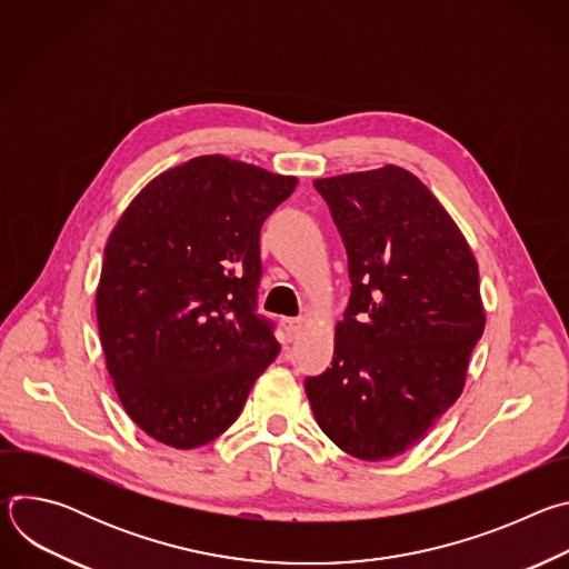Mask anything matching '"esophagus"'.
<instances>
[{
	"label": "esophagus",
	"mask_w": 569,
	"mask_h": 569,
	"mask_svg": "<svg viewBox=\"0 0 569 569\" xmlns=\"http://www.w3.org/2000/svg\"><path fill=\"white\" fill-rule=\"evenodd\" d=\"M283 329H286L288 340L292 342V340L299 338V333H301V329H303V319H301V317H286V319H283Z\"/></svg>",
	"instance_id": "obj_1"
}]
</instances>
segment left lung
Listing matches in <instances>:
<instances>
[{
    "label": "left lung",
    "instance_id": "obj_1",
    "mask_svg": "<svg viewBox=\"0 0 569 569\" xmlns=\"http://www.w3.org/2000/svg\"><path fill=\"white\" fill-rule=\"evenodd\" d=\"M349 254L351 299L336 351L306 378L317 426L382 461L417 446L459 398L483 333L479 270L461 229L410 171L315 180Z\"/></svg>",
    "mask_w": 569,
    "mask_h": 569
}]
</instances>
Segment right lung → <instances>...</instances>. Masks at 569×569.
<instances>
[{
  "label": "right lung",
  "instance_id": "1",
  "mask_svg": "<svg viewBox=\"0 0 569 569\" xmlns=\"http://www.w3.org/2000/svg\"><path fill=\"white\" fill-rule=\"evenodd\" d=\"M297 187L224 154L150 180L114 224L97 288L108 373L128 417L191 450L242 412L279 353L257 315L261 224Z\"/></svg>",
  "mask_w": 569,
  "mask_h": 569
}]
</instances>
